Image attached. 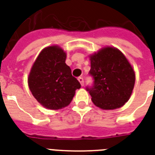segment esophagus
I'll list each match as a JSON object with an SVG mask.
<instances>
[{
  "label": "esophagus",
  "mask_w": 155,
  "mask_h": 155,
  "mask_svg": "<svg viewBox=\"0 0 155 155\" xmlns=\"http://www.w3.org/2000/svg\"><path fill=\"white\" fill-rule=\"evenodd\" d=\"M78 81H79V82L81 83V86H84V79L82 77H79L78 78Z\"/></svg>",
  "instance_id": "obj_1"
}]
</instances>
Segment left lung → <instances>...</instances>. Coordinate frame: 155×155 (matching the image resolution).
Segmentation results:
<instances>
[{"label": "left lung", "mask_w": 155, "mask_h": 155, "mask_svg": "<svg viewBox=\"0 0 155 155\" xmlns=\"http://www.w3.org/2000/svg\"><path fill=\"white\" fill-rule=\"evenodd\" d=\"M90 74L93 87L87 88L94 105L115 110L130 100L135 83L134 68L125 55L115 47L105 46L90 55Z\"/></svg>", "instance_id": "1"}]
</instances>
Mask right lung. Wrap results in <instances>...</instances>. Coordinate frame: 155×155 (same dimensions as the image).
Listing matches in <instances>:
<instances>
[{"mask_svg": "<svg viewBox=\"0 0 155 155\" xmlns=\"http://www.w3.org/2000/svg\"><path fill=\"white\" fill-rule=\"evenodd\" d=\"M66 53L59 45L40 52L28 76L29 89L39 103L48 110H61L70 104L80 82L65 64Z\"/></svg>", "mask_w": 155, "mask_h": 155, "instance_id": "1", "label": "right lung"}]
</instances>
